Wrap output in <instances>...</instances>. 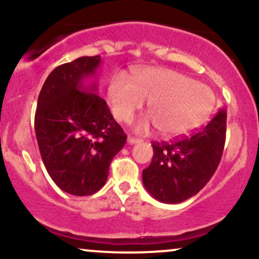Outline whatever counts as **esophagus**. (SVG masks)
Here are the masks:
<instances>
[{
	"instance_id": "1",
	"label": "esophagus",
	"mask_w": 259,
	"mask_h": 259,
	"mask_svg": "<svg viewBox=\"0 0 259 259\" xmlns=\"http://www.w3.org/2000/svg\"><path fill=\"white\" fill-rule=\"evenodd\" d=\"M140 141H141V140H139V139H136V138H133V136H129V138H127V144H129V145L139 144Z\"/></svg>"
}]
</instances>
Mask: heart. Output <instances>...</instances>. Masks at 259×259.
Listing matches in <instances>:
<instances>
[{
    "label": "heart",
    "instance_id": "b5f03b06",
    "mask_svg": "<svg viewBox=\"0 0 259 259\" xmlns=\"http://www.w3.org/2000/svg\"><path fill=\"white\" fill-rule=\"evenodd\" d=\"M133 79L134 82L125 74H114L108 99L113 114L120 121L132 120L147 101L151 117L140 119L136 132L146 133L157 126L164 138H181L206 123L214 107L215 97L209 86L175 70L140 68Z\"/></svg>",
    "mask_w": 259,
    "mask_h": 259
}]
</instances>
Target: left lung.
I'll return each mask as SVG.
<instances>
[{
    "label": "left lung",
    "mask_w": 259,
    "mask_h": 259,
    "mask_svg": "<svg viewBox=\"0 0 259 259\" xmlns=\"http://www.w3.org/2000/svg\"><path fill=\"white\" fill-rule=\"evenodd\" d=\"M227 112L221 109L200 132L175 142H153V157L142 170L148 194L163 203H180L209 181L221 162Z\"/></svg>",
    "instance_id": "8db88e82"
}]
</instances>
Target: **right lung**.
I'll use <instances>...</instances> for the list:
<instances>
[{"label":"right lung","instance_id":"1","mask_svg":"<svg viewBox=\"0 0 259 259\" xmlns=\"http://www.w3.org/2000/svg\"><path fill=\"white\" fill-rule=\"evenodd\" d=\"M101 62V56H84L55 68L37 99L35 133L41 158L56 185L74 196L92 195L105 185L112 159L126 142L97 95Z\"/></svg>","mask_w":259,"mask_h":259}]
</instances>
